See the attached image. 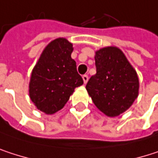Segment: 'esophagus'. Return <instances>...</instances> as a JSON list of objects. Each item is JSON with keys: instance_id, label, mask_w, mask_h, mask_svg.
<instances>
[{"instance_id": "1", "label": "esophagus", "mask_w": 158, "mask_h": 158, "mask_svg": "<svg viewBox=\"0 0 158 158\" xmlns=\"http://www.w3.org/2000/svg\"><path fill=\"white\" fill-rule=\"evenodd\" d=\"M88 79H89V77H88L87 74H84V75H83V80H84V83H85V84H86V83L88 82Z\"/></svg>"}]
</instances>
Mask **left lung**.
Listing matches in <instances>:
<instances>
[{"instance_id":"obj_1","label":"left lung","mask_w":158,"mask_h":158,"mask_svg":"<svg viewBox=\"0 0 158 158\" xmlns=\"http://www.w3.org/2000/svg\"><path fill=\"white\" fill-rule=\"evenodd\" d=\"M97 73L86 90L96 107L109 117L127 110L137 98L139 80L123 52L115 47L101 48L95 56Z\"/></svg>"}]
</instances>
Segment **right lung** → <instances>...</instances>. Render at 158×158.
<instances>
[{"instance_id":"add662e5","label":"right lung","mask_w":158,"mask_h":158,"mask_svg":"<svg viewBox=\"0 0 158 158\" xmlns=\"http://www.w3.org/2000/svg\"><path fill=\"white\" fill-rule=\"evenodd\" d=\"M73 45L65 39L51 41L43 50L33 69L29 96L37 108L46 114L61 110L70 96L84 84L72 59Z\"/></svg>"}]
</instances>
